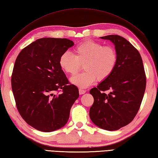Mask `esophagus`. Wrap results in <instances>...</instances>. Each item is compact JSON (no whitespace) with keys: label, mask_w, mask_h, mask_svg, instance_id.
Returning a JSON list of instances; mask_svg holds the SVG:
<instances>
[{"label":"esophagus","mask_w":158,"mask_h":158,"mask_svg":"<svg viewBox=\"0 0 158 158\" xmlns=\"http://www.w3.org/2000/svg\"><path fill=\"white\" fill-rule=\"evenodd\" d=\"M85 92H86V91H85V90H83V89H79V94H80V95L85 94Z\"/></svg>","instance_id":"obj_1"}]
</instances>
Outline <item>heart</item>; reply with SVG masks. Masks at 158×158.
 I'll return each mask as SVG.
<instances>
[{
	"label": "heart",
	"mask_w": 158,
	"mask_h": 158,
	"mask_svg": "<svg viewBox=\"0 0 158 158\" xmlns=\"http://www.w3.org/2000/svg\"><path fill=\"white\" fill-rule=\"evenodd\" d=\"M62 53L59 64L65 73L75 75L84 64L85 71L71 78L70 82L80 88H87L98 80L104 81L114 72L118 63V54L114 47L93 40H87L74 49Z\"/></svg>",
	"instance_id": "obj_1"
}]
</instances>
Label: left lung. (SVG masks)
Here are the masks:
<instances>
[{
    "instance_id": "obj_1",
    "label": "left lung",
    "mask_w": 158,
    "mask_h": 158,
    "mask_svg": "<svg viewBox=\"0 0 158 158\" xmlns=\"http://www.w3.org/2000/svg\"><path fill=\"white\" fill-rule=\"evenodd\" d=\"M100 38L114 44L118 63L109 78L89 91L94 99L89 116L97 127L116 131L129 124L138 113L146 89V75L140 54L125 38L118 35ZM107 90L109 94L105 93Z\"/></svg>"
}]
</instances>
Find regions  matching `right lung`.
<instances>
[{"label":"right lung","mask_w":158,"mask_h":158,"mask_svg":"<svg viewBox=\"0 0 158 158\" xmlns=\"http://www.w3.org/2000/svg\"><path fill=\"white\" fill-rule=\"evenodd\" d=\"M73 44L67 38H40L25 47L15 62L11 89L18 111L29 125L40 131L63 127L79 97L78 88L69 85L59 64L62 53Z\"/></svg>","instance_id":"obj_1"}]
</instances>
